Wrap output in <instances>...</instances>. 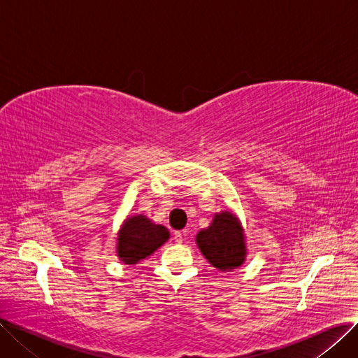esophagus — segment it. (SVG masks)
<instances>
[{
    "label": "esophagus",
    "instance_id": "1",
    "mask_svg": "<svg viewBox=\"0 0 358 358\" xmlns=\"http://www.w3.org/2000/svg\"><path fill=\"white\" fill-rule=\"evenodd\" d=\"M174 239H176L177 243H181V242L184 241V239H182V234H181V232H176V234H174Z\"/></svg>",
    "mask_w": 358,
    "mask_h": 358
}]
</instances>
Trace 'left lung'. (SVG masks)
Returning a JSON list of instances; mask_svg holds the SVG:
<instances>
[{"label": "left lung", "instance_id": "left-lung-1", "mask_svg": "<svg viewBox=\"0 0 358 358\" xmlns=\"http://www.w3.org/2000/svg\"><path fill=\"white\" fill-rule=\"evenodd\" d=\"M196 241L206 259L222 271L234 270L245 259L242 228L229 212L216 215L210 227L197 234Z\"/></svg>", "mask_w": 358, "mask_h": 358}]
</instances>
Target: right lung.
<instances>
[{
    "instance_id": "right-lung-1",
    "label": "right lung",
    "mask_w": 358,
    "mask_h": 358,
    "mask_svg": "<svg viewBox=\"0 0 358 358\" xmlns=\"http://www.w3.org/2000/svg\"><path fill=\"white\" fill-rule=\"evenodd\" d=\"M168 238L169 232L162 224H155L142 215L129 217L119 232L117 255L124 264H136L157 251Z\"/></svg>"
}]
</instances>
